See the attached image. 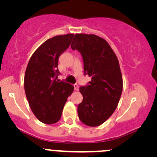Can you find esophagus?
<instances>
[{"instance_id":"1","label":"esophagus","mask_w":157,"mask_h":157,"mask_svg":"<svg viewBox=\"0 0 157 157\" xmlns=\"http://www.w3.org/2000/svg\"><path fill=\"white\" fill-rule=\"evenodd\" d=\"M74 87H75V91H78V90H79V86L77 84L74 85Z\"/></svg>"}]
</instances>
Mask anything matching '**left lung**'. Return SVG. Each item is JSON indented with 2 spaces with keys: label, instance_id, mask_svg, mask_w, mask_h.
<instances>
[{
  "label": "left lung",
  "instance_id": "obj_1",
  "mask_svg": "<svg viewBox=\"0 0 157 157\" xmlns=\"http://www.w3.org/2000/svg\"><path fill=\"white\" fill-rule=\"evenodd\" d=\"M71 48L80 52L85 75L91 77L80 91L83 100L77 107L85 125H102L114 112L122 91V77L117 57L105 39L93 34H76Z\"/></svg>",
  "mask_w": 157,
  "mask_h": 157
}]
</instances>
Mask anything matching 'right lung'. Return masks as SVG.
Listing matches in <instances>:
<instances>
[{"label": "right lung", "instance_id": "1", "mask_svg": "<svg viewBox=\"0 0 157 157\" xmlns=\"http://www.w3.org/2000/svg\"><path fill=\"white\" fill-rule=\"evenodd\" d=\"M74 34L57 35L41 44L32 55L24 75V89L37 120L51 125L60 120L74 86L57 80L58 58L68 48Z\"/></svg>", "mask_w": 157, "mask_h": 157}]
</instances>
